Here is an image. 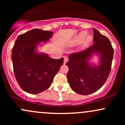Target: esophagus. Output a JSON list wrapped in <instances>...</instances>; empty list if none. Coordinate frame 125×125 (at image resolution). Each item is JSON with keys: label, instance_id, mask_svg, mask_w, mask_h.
I'll use <instances>...</instances> for the list:
<instances>
[{"label": "esophagus", "instance_id": "esophagus-1", "mask_svg": "<svg viewBox=\"0 0 125 125\" xmlns=\"http://www.w3.org/2000/svg\"><path fill=\"white\" fill-rule=\"evenodd\" d=\"M67 61H68V58H67V57H64V64L66 63V62Z\"/></svg>", "mask_w": 125, "mask_h": 125}]
</instances>
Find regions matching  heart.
I'll use <instances>...</instances> for the list:
<instances>
[{"instance_id":"b5f03b06","label":"heart","mask_w":125,"mask_h":125,"mask_svg":"<svg viewBox=\"0 0 125 125\" xmlns=\"http://www.w3.org/2000/svg\"><path fill=\"white\" fill-rule=\"evenodd\" d=\"M87 33L86 31H81V33H79L73 39V40L72 41V43L74 44H79L83 41L84 39H85V40H84V43L86 44L89 43L91 42L92 41V37L91 36H87L85 38L87 35Z\"/></svg>"}]
</instances>
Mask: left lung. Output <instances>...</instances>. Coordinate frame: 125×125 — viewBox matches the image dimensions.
<instances>
[{"label": "left lung", "mask_w": 125, "mask_h": 125, "mask_svg": "<svg viewBox=\"0 0 125 125\" xmlns=\"http://www.w3.org/2000/svg\"><path fill=\"white\" fill-rule=\"evenodd\" d=\"M94 44L86 49L72 53L66 64L69 67L67 74L70 86L74 92L88 95L101 88L106 81L111 69L113 49L109 39L94 28ZM100 56L99 65L89 61L94 54Z\"/></svg>", "instance_id": "8db88e82"}]
</instances>
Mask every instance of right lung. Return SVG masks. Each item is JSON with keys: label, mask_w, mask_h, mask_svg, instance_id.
<instances>
[{"label": "right lung", "mask_w": 125, "mask_h": 125, "mask_svg": "<svg viewBox=\"0 0 125 125\" xmlns=\"http://www.w3.org/2000/svg\"><path fill=\"white\" fill-rule=\"evenodd\" d=\"M53 34L34 29L19 36L15 42L12 52L14 74L26 92L38 94L48 89L63 63V58L53 59L36 51L41 42H48Z\"/></svg>", "instance_id": "right-lung-1"}]
</instances>
